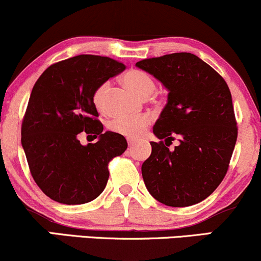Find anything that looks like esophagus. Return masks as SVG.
<instances>
[{"instance_id": "esophagus-1", "label": "esophagus", "mask_w": 261, "mask_h": 261, "mask_svg": "<svg viewBox=\"0 0 261 261\" xmlns=\"http://www.w3.org/2000/svg\"><path fill=\"white\" fill-rule=\"evenodd\" d=\"M127 143H128V146L131 147V146H134L135 143H136V140H135V139H127Z\"/></svg>"}]
</instances>
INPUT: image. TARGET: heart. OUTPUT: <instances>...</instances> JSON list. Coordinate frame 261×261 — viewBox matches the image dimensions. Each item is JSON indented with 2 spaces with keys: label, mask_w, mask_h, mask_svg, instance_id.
<instances>
[{
  "label": "heart",
  "mask_w": 261,
  "mask_h": 261,
  "mask_svg": "<svg viewBox=\"0 0 261 261\" xmlns=\"http://www.w3.org/2000/svg\"><path fill=\"white\" fill-rule=\"evenodd\" d=\"M122 82L134 91L140 97L147 98L155 89V82L151 74L139 68H130L122 74ZM110 88V82H103L93 92V106L99 113L104 112L106 108V95ZM151 124L149 116H140V118H115L108 122V128L113 133L122 135V136L137 139L143 131Z\"/></svg>",
  "instance_id": "obj_1"
}]
</instances>
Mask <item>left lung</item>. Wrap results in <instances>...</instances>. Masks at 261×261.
<instances>
[{"instance_id":"1","label":"left lung","mask_w":261,"mask_h":261,"mask_svg":"<svg viewBox=\"0 0 261 261\" xmlns=\"http://www.w3.org/2000/svg\"><path fill=\"white\" fill-rule=\"evenodd\" d=\"M136 66L169 92L153 126L160 142H151L152 153L141 168L146 188L167 206L195 205L223 180L236 146L238 127L228 86L190 53L145 59ZM175 138L179 145L169 151L166 146Z\"/></svg>"}]
</instances>
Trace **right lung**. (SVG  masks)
<instances>
[{"label": "right lung", "mask_w": 261, "mask_h": 261, "mask_svg": "<svg viewBox=\"0 0 261 261\" xmlns=\"http://www.w3.org/2000/svg\"><path fill=\"white\" fill-rule=\"evenodd\" d=\"M125 70L107 56L79 55L46 68L33 87L22 122V146L31 174L54 201L81 205L106 188L108 164L127 148L122 135L107 131L93 106L100 83ZM85 130L100 140L82 146Z\"/></svg>", "instance_id": "add662e5"}]
</instances>
